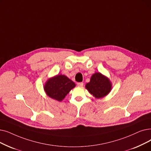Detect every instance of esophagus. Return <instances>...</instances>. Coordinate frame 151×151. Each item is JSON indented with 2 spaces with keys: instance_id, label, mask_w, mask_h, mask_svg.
<instances>
[{
  "instance_id": "34e87169",
  "label": "esophagus",
  "mask_w": 151,
  "mask_h": 151,
  "mask_svg": "<svg viewBox=\"0 0 151 151\" xmlns=\"http://www.w3.org/2000/svg\"><path fill=\"white\" fill-rule=\"evenodd\" d=\"M77 86H80V87H82V86H83V83H77Z\"/></svg>"
}]
</instances>
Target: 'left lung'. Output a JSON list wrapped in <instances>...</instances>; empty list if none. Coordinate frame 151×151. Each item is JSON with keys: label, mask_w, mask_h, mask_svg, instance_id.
<instances>
[{"label": "left lung", "mask_w": 151, "mask_h": 151, "mask_svg": "<svg viewBox=\"0 0 151 151\" xmlns=\"http://www.w3.org/2000/svg\"><path fill=\"white\" fill-rule=\"evenodd\" d=\"M85 88L94 97L101 99L109 94L112 89V84L108 77L100 72H96L91 76L90 81Z\"/></svg>", "instance_id": "left-lung-1"}]
</instances>
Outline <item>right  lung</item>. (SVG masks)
Here are the masks:
<instances>
[{"instance_id":"obj_1","label":"right lung","mask_w":151,"mask_h":151,"mask_svg":"<svg viewBox=\"0 0 151 151\" xmlns=\"http://www.w3.org/2000/svg\"><path fill=\"white\" fill-rule=\"evenodd\" d=\"M75 86V83L67 76L57 75L49 78L44 85V89L49 97L60 102Z\"/></svg>"}]
</instances>
